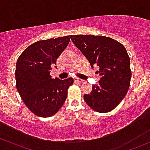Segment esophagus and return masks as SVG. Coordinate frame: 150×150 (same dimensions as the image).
<instances>
[{
    "mask_svg": "<svg viewBox=\"0 0 150 150\" xmlns=\"http://www.w3.org/2000/svg\"><path fill=\"white\" fill-rule=\"evenodd\" d=\"M75 82L78 83H83V81H82V80L75 79Z\"/></svg>",
    "mask_w": 150,
    "mask_h": 150,
    "instance_id": "obj_1",
    "label": "esophagus"
}]
</instances>
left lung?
<instances>
[{
	"label": "left lung",
	"instance_id": "obj_1",
	"mask_svg": "<svg viewBox=\"0 0 150 150\" xmlns=\"http://www.w3.org/2000/svg\"><path fill=\"white\" fill-rule=\"evenodd\" d=\"M72 43L84 54L93 67L99 66L101 76L92 91L85 94L86 103L98 112L114 110L123 99L131 83L130 57L122 43L102 35H72Z\"/></svg>",
	"mask_w": 150,
	"mask_h": 150
}]
</instances>
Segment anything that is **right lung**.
<instances>
[{"instance_id":"add662e5","label":"right lung","mask_w":150,"mask_h":150,"mask_svg":"<svg viewBox=\"0 0 150 150\" xmlns=\"http://www.w3.org/2000/svg\"><path fill=\"white\" fill-rule=\"evenodd\" d=\"M69 36L39 40L28 46L16 62V86L28 108L37 116L48 117L61 109L72 78H51L57 59L69 43Z\"/></svg>"}]
</instances>
